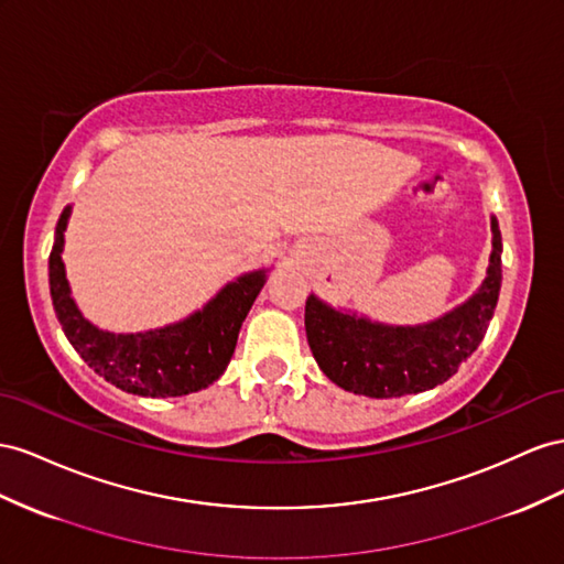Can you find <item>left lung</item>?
Returning <instances> with one entry per match:
<instances>
[{
    "instance_id": "obj_1",
    "label": "left lung",
    "mask_w": 564,
    "mask_h": 564,
    "mask_svg": "<svg viewBox=\"0 0 564 564\" xmlns=\"http://www.w3.org/2000/svg\"><path fill=\"white\" fill-rule=\"evenodd\" d=\"M491 230V263L479 292L430 325H377L308 296L306 337L319 370L337 387L370 399H399L444 384L477 351L496 311L503 278L496 218Z\"/></svg>"
}]
</instances>
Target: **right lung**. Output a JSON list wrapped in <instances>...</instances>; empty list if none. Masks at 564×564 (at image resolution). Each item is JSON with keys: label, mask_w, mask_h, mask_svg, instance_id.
I'll use <instances>...</instances> for the list:
<instances>
[{"label": "right lung", "mask_w": 564, "mask_h": 564, "mask_svg": "<svg viewBox=\"0 0 564 564\" xmlns=\"http://www.w3.org/2000/svg\"><path fill=\"white\" fill-rule=\"evenodd\" d=\"M68 216L70 206L64 208L56 225L50 253V289L61 329L80 358L106 382L151 399L185 395L216 382L235 354L239 327L261 292L265 270L249 272L227 284L204 311L177 325L140 334L104 332L89 325L70 299L61 261Z\"/></svg>", "instance_id": "obj_1"}]
</instances>
